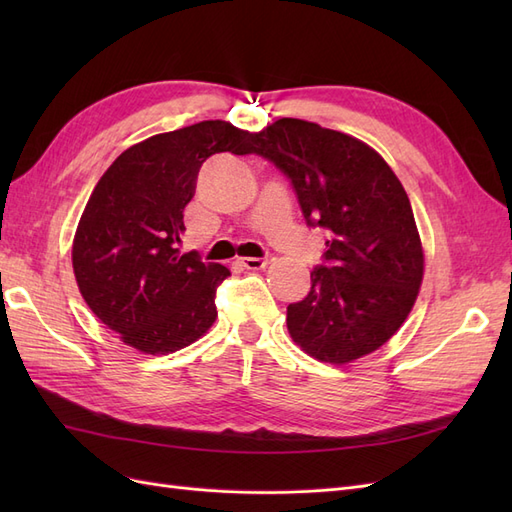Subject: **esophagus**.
I'll return each mask as SVG.
<instances>
[{"instance_id": "esophagus-1", "label": "esophagus", "mask_w": 512, "mask_h": 512, "mask_svg": "<svg viewBox=\"0 0 512 512\" xmlns=\"http://www.w3.org/2000/svg\"><path fill=\"white\" fill-rule=\"evenodd\" d=\"M273 260H275L273 256H267V258H241L239 262H241V267H245V269L260 271V269H267Z\"/></svg>"}]
</instances>
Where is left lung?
<instances>
[{"instance_id": "obj_1", "label": "left lung", "mask_w": 512, "mask_h": 512, "mask_svg": "<svg viewBox=\"0 0 512 512\" xmlns=\"http://www.w3.org/2000/svg\"><path fill=\"white\" fill-rule=\"evenodd\" d=\"M247 153L280 168L307 226L329 232L312 290L288 305L290 337L333 365L378 350L408 318L423 282V245L404 185L359 138L303 119H277L252 134Z\"/></svg>"}]
</instances>
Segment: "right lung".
Listing matches in <instances>:
<instances>
[{
    "label": "right lung",
    "instance_id": "obj_1",
    "mask_svg": "<svg viewBox=\"0 0 512 512\" xmlns=\"http://www.w3.org/2000/svg\"><path fill=\"white\" fill-rule=\"evenodd\" d=\"M252 134L200 121L126 149L91 192L72 243L79 290L123 344L168 354L194 344L218 316L215 290L230 275L181 254L183 209L213 153L245 156Z\"/></svg>",
    "mask_w": 512,
    "mask_h": 512
}]
</instances>
